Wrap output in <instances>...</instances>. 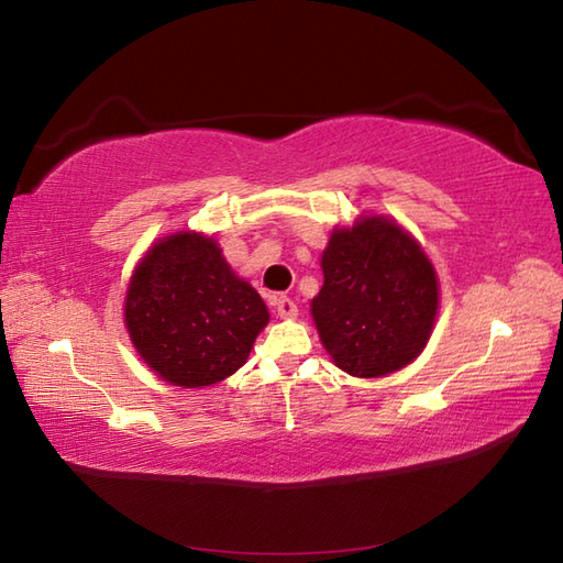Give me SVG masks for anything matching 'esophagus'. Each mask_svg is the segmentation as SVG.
<instances>
[{
    "instance_id": "1",
    "label": "esophagus",
    "mask_w": 563,
    "mask_h": 563,
    "mask_svg": "<svg viewBox=\"0 0 563 563\" xmlns=\"http://www.w3.org/2000/svg\"><path fill=\"white\" fill-rule=\"evenodd\" d=\"M273 305L278 309L280 319H295L297 317V305L290 300V297H273Z\"/></svg>"
}]
</instances>
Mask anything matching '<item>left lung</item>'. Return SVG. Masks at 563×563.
<instances>
[{
  "instance_id": "left-lung-1",
  "label": "left lung",
  "mask_w": 563,
  "mask_h": 563,
  "mask_svg": "<svg viewBox=\"0 0 563 563\" xmlns=\"http://www.w3.org/2000/svg\"><path fill=\"white\" fill-rule=\"evenodd\" d=\"M312 319L331 363L385 377L413 363L433 333L440 283L418 239L387 214L336 227L321 254Z\"/></svg>"
}]
</instances>
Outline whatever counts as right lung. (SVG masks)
I'll return each mask as SVG.
<instances>
[{
    "label": "right lung",
    "instance_id": "1",
    "mask_svg": "<svg viewBox=\"0 0 563 563\" xmlns=\"http://www.w3.org/2000/svg\"><path fill=\"white\" fill-rule=\"evenodd\" d=\"M123 317L152 373L184 389L234 375L271 319L220 244L196 230L166 234L145 251L128 280Z\"/></svg>",
    "mask_w": 563,
    "mask_h": 563
}]
</instances>
